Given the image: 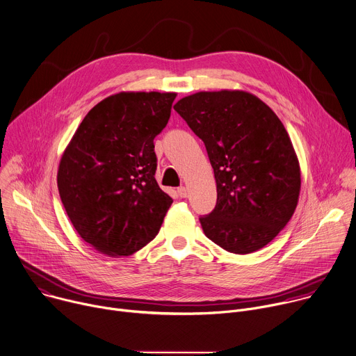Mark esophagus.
Listing matches in <instances>:
<instances>
[{
    "mask_svg": "<svg viewBox=\"0 0 356 356\" xmlns=\"http://www.w3.org/2000/svg\"><path fill=\"white\" fill-rule=\"evenodd\" d=\"M177 193H179V195H180L181 198H186V197L188 195V190H187V187H184V186H180V187L177 188Z\"/></svg>",
    "mask_w": 356,
    "mask_h": 356,
    "instance_id": "esophagus-1",
    "label": "esophagus"
}]
</instances>
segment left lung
Wrapping results in <instances>:
<instances>
[{
    "label": "left lung",
    "instance_id": "left-lung-1",
    "mask_svg": "<svg viewBox=\"0 0 356 356\" xmlns=\"http://www.w3.org/2000/svg\"><path fill=\"white\" fill-rule=\"evenodd\" d=\"M173 108L202 140L216 205L200 218L207 238L234 254L268 245L292 218L300 168L277 114L245 90L197 92Z\"/></svg>",
    "mask_w": 356,
    "mask_h": 356
}]
</instances>
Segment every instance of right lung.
<instances>
[{
    "label": "right lung",
    "mask_w": 356,
    "mask_h": 356,
    "mask_svg": "<svg viewBox=\"0 0 356 356\" xmlns=\"http://www.w3.org/2000/svg\"><path fill=\"white\" fill-rule=\"evenodd\" d=\"M176 93L120 92L85 115L57 173L63 205L81 238L107 256H130L158 234L173 200L155 180V137Z\"/></svg>",
    "instance_id": "right-lung-1"
}]
</instances>
